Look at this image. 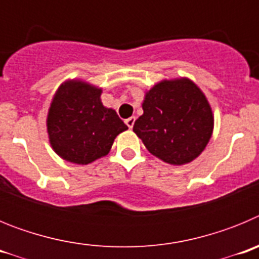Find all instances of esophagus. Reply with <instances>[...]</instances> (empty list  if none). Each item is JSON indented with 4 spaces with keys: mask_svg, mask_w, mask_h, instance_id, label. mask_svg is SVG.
Here are the masks:
<instances>
[{
    "mask_svg": "<svg viewBox=\"0 0 259 259\" xmlns=\"http://www.w3.org/2000/svg\"><path fill=\"white\" fill-rule=\"evenodd\" d=\"M135 120H136V118H135V116H131V118L125 119V124L128 125V128H132V127H134Z\"/></svg>",
    "mask_w": 259,
    "mask_h": 259,
    "instance_id": "obj_1",
    "label": "esophagus"
}]
</instances>
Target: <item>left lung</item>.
I'll use <instances>...</instances> for the list:
<instances>
[{"label":"left lung","instance_id":"obj_1","mask_svg":"<svg viewBox=\"0 0 259 259\" xmlns=\"http://www.w3.org/2000/svg\"><path fill=\"white\" fill-rule=\"evenodd\" d=\"M134 131L153 155L184 164L201 154L212 134L211 109L193 81L164 80L146 93Z\"/></svg>","mask_w":259,"mask_h":259}]
</instances>
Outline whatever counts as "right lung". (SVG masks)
Returning a JSON list of instances; mask_svg holds the SVG:
<instances>
[{
	"label": "right lung",
	"mask_w": 259,
	"mask_h": 259,
	"mask_svg": "<svg viewBox=\"0 0 259 259\" xmlns=\"http://www.w3.org/2000/svg\"><path fill=\"white\" fill-rule=\"evenodd\" d=\"M101 89L83 81L59 87L48 114V134L59 157L88 164L111 149L114 139L128 130L115 113L102 105Z\"/></svg>",
	"instance_id": "1"
}]
</instances>
